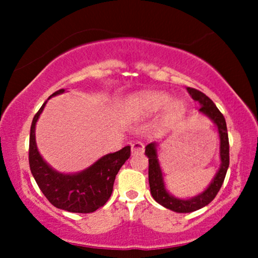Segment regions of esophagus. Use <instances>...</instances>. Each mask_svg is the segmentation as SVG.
<instances>
[{
    "label": "esophagus",
    "instance_id": "34e87169",
    "mask_svg": "<svg viewBox=\"0 0 258 258\" xmlns=\"http://www.w3.org/2000/svg\"><path fill=\"white\" fill-rule=\"evenodd\" d=\"M132 155H139V154L144 153V144L141 143V142H135L131 146Z\"/></svg>",
    "mask_w": 258,
    "mask_h": 258
}]
</instances>
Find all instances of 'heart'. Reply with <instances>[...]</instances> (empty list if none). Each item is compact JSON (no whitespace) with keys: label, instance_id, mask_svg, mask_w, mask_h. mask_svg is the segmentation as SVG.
<instances>
[{"label":"heart","instance_id":"b5f03b06","mask_svg":"<svg viewBox=\"0 0 258 258\" xmlns=\"http://www.w3.org/2000/svg\"><path fill=\"white\" fill-rule=\"evenodd\" d=\"M164 107V120L168 123L179 120L185 112V105L182 100H171L170 94L159 91L136 94L127 103V112L133 117H150Z\"/></svg>","mask_w":258,"mask_h":258}]
</instances>
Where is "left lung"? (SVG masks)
<instances>
[{
	"label": "left lung",
	"mask_w": 258,
	"mask_h": 258,
	"mask_svg": "<svg viewBox=\"0 0 258 258\" xmlns=\"http://www.w3.org/2000/svg\"><path fill=\"white\" fill-rule=\"evenodd\" d=\"M186 91L190 94L191 98L200 104V114L209 117L217 127L218 137H220L221 165L211 183L203 193L195 195L193 198H189V199H180V198L168 193L166 185H165L164 173H162L161 166H160L158 156V144L155 142L148 144L146 147V155L149 158V185L152 197L160 205L166 207L168 210H172L174 212H179V214L197 211L201 207L209 205L220 191L223 180L226 178L228 166H229V141H228L226 119L222 115V112L218 110L217 106L215 105V103L206 94L190 87L186 88Z\"/></svg>",
	"instance_id": "left-lung-1"
}]
</instances>
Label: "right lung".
Here are the masks:
<instances>
[{
    "label": "right lung",
    "instance_id": "obj_1",
    "mask_svg": "<svg viewBox=\"0 0 258 258\" xmlns=\"http://www.w3.org/2000/svg\"><path fill=\"white\" fill-rule=\"evenodd\" d=\"M64 92L65 90L54 92L49 98ZM46 103L47 100L34 116L30 128L29 164L32 176L44 197L57 209L78 214L94 212L104 206L110 198L115 177L131 155V147L127 146L119 152L106 154L80 172H59L44 161L35 138V127Z\"/></svg>",
    "mask_w": 258,
    "mask_h": 258
}]
</instances>
